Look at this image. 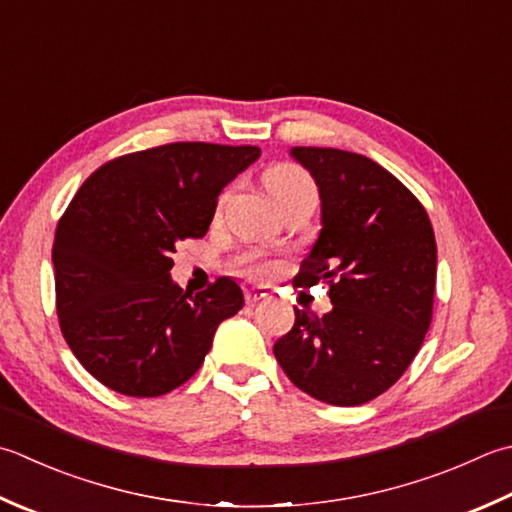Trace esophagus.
Listing matches in <instances>:
<instances>
[{
	"instance_id": "esophagus-1",
	"label": "esophagus",
	"mask_w": 512,
	"mask_h": 512,
	"mask_svg": "<svg viewBox=\"0 0 512 512\" xmlns=\"http://www.w3.org/2000/svg\"><path fill=\"white\" fill-rule=\"evenodd\" d=\"M244 295H246L248 304H257L270 295V290H268V286H248L244 290Z\"/></svg>"
}]
</instances>
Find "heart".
<instances>
[{
	"label": "heart",
	"instance_id": "1",
	"mask_svg": "<svg viewBox=\"0 0 512 512\" xmlns=\"http://www.w3.org/2000/svg\"><path fill=\"white\" fill-rule=\"evenodd\" d=\"M266 188L275 202H279V199H286L290 195L306 193V190H315L313 182H310V177L304 173L302 168L293 166V164H279L275 168H270L266 173ZM250 268H253L255 273L268 275V273H273L277 266L273 262H255V259H250Z\"/></svg>",
	"mask_w": 512,
	"mask_h": 512
}]
</instances>
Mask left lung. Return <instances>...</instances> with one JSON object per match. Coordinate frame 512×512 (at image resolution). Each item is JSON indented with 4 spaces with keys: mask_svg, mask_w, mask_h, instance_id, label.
Returning a JSON list of instances; mask_svg holds the SVG:
<instances>
[{
    "mask_svg": "<svg viewBox=\"0 0 512 512\" xmlns=\"http://www.w3.org/2000/svg\"><path fill=\"white\" fill-rule=\"evenodd\" d=\"M315 179L322 230L297 286L328 282L333 310L295 308L273 353L290 382L319 402L366 404L393 386L422 348L433 317L437 246L424 206L364 155L295 146Z\"/></svg>",
    "mask_w": 512,
    "mask_h": 512,
    "instance_id": "8db88e82",
    "label": "left lung"
}]
</instances>
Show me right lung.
I'll list each match as a JSON object with an SVG mask.
<instances>
[{
  "instance_id": "right-lung-1",
  "label": "right lung",
  "mask_w": 512,
  "mask_h": 512,
  "mask_svg": "<svg viewBox=\"0 0 512 512\" xmlns=\"http://www.w3.org/2000/svg\"><path fill=\"white\" fill-rule=\"evenodd\" d=\"M259 155L257 146L166 144L113 159L77 190L53 244L57 315L97 382L159 397L204 364L244 293L230 277L197 295L182 290L170 255L206 235L219 193Z\"/></svg>"
}]
</instances>
